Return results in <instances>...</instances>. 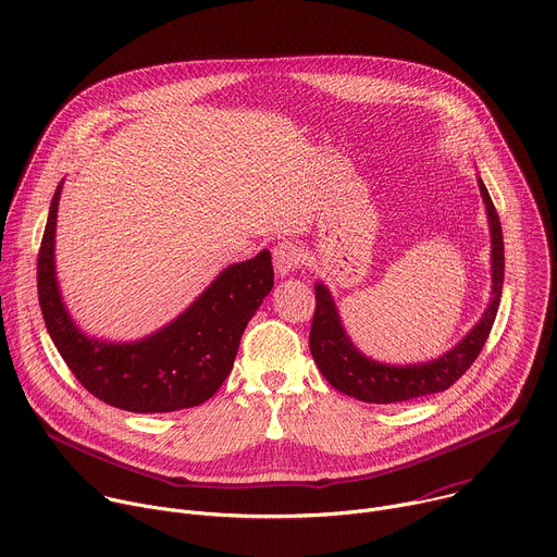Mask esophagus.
Returning a JSON list of instances; mask_svg holds the SVG:
<instances>
[{"instance_id": "1", "label": "esophagus", "mask_w": 557, "mask_h": 557, "mask_svg": "<svg viewBox=\"0 0 557 557\" xmlns=\"http://www.w3.org/2000/svg\"><path fill=\"white\" fill-rule=\"evenodd\" d=\"M301 262V253L293 243H280L273 249V269L277 277H286L290 271H295Z\"/></svg>"}]
</instances>
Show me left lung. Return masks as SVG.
<instances>
[{
  "label": "left lung",
  "mask_w": 557,
  "mask_h": 557,
  "mask_svg": "<svg viewBox=\"0 0 557 557\" xmlns=\"http://www.w3.org/2000/svg\"><path fill=\"white\" fill-rule=\"evenodd\" d=\"M479 189L487 209L492 235V297L475 326L441 357L406 366L383 363L366 357L346 333L331 288L324 282H314L317 304L308 346L317 368H320V372L335 389L355 396V399L363 404L412 401L454 385L475 361V357L481 355L500 306L505 280V243L496 207L481 176Z\"/></svg>",
  "instance_id": "8db88e82"
}]
</instances>
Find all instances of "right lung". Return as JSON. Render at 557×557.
Listing matches in <instances>:
<instances>
[{
  "label": "right lung",
  "mask_w": 557,
  "mask_h": 557,
  "mask_svg": "<svg viewBox=\"0 0 557 557\" xmlns=\"http://www.w3.org/2000/svg\"><path fill=\"white\" fill-rule=\"evenodd\" d=\"M57 185L37 258L39 306L59 355L90 394L119 410L153 414L205 404L228 376L243 333L273 288L271 253L264 249L218 277L168 326L136 342L86 335L67 312L54 264Z\"/></svg>",
  "instance_id": "1"
}]
</instances>
